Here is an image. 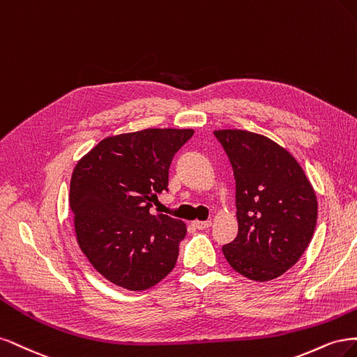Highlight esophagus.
<instances>
[{
    "label": "esophagus",
    "mask_w": 357,
    "mask_h": 357,
    "mask_svg": "<svg viewBox=\"0 0 357 357\" xmlns=\"http://www.w3.org/2000/svg\"><path fill=\"white\" fill-rule=\"evenodd\" d=\"M191 225L197 229H206L212 225V222L211 221H192Z\"/></svg>",
    "instance_id": "obj_1"
}]
</instances>
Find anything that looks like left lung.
I'll return each instance as SVG.
<instances>
[{
  "label": "left lung",
  "instance_id": "obj_1",
  "mask_svg": "<svg viewBox=\"0 0 357 357\" xmlns=\"http://www.w3.org/2000/svg\"><path fill=\"white\" fill-rule=\"evenodd\" d=\"M236 181V238L222 246L237 273L257 282L279 278L312 241L317 200L296 160L266 136L215 130Z\"/></svg>",
  "mask_w": 357,
  "mask_h": 357
}]
</instances>
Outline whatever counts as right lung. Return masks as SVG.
<instances>
[{"label":"right lung","mask_w":357,"mask_h":357,"mask_svg":"<svg viewBox=\"0 0 357 357\" xmlns=\"http://www.w3.org/2000/svg\"><path fill=\"white\" fill-rule=\"evenodd\" d=\"M191 129H145L107 137L77 163L70 204L77 241L98 273L145 291L174 270L187 234L181 220L151 215L169 167Z\"/></svg>","instance_id":"1"}]
</instances>
